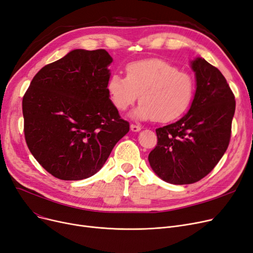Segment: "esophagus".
<instances>
[{
  "instance_id": "34e87169",
  "label": "esophagus",
  "mask_w": 253,
  "mask_h": 253,
  "mask_svg": "<svg viewBox=\"0 0 253 253\" xmlns=\"http://www.w3.org/2000/svg\"><path fill=\"white\" fill-rule=\"evenodd\" d=\"M130 129H131V131H133V132H138V131L141 129L139 126H137V125H133V124H131L130 125Z\"/></svg>"
}]
</instances>
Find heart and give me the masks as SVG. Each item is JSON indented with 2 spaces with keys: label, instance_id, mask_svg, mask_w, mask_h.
<instances>
[{
  "label": "heart",
  "instance_id": "1",
  "mask_svg": "<svg viewBox=\"0 0 253 253\" xmlns=\"http://www.w3.org/2000/svg\"><path fill=\"white\" fill-rule=\"evenodd\" d=\"M107 91L114 106L126 111L139 95L140 104L131 114L136 120L167 123L177 120L189 108L194 95V81L188 73L160 59L130 63L126 78L113 74Z\"/></svg>",
  "mask_w": 253,
  "mask_h": 253
}]
</instances>
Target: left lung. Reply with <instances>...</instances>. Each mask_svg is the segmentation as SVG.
Returning a JSON list of instances; mask_svg holds the SVG:
<instances>
[{
    "instance_id": "obj_1",
    "label": "left lung",
    "mask_w": 253,
    "mask_h": 253,
    "mask_svg": "<svg viewBox=\"0 0 253 253\" xmlns=\"http://www.w3.org/2000/svg\"><path fill=\"white\" fill-rule=\"evenodd\" d=\"M196 90L189 111L175 123L156 129L150 166L160 179L192 184L210 172L228 147L235 96L222 73L203 58L190 62Z\"/></svg>"
}]
</instances>
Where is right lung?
Wrapping results in <instances>:
<instances>
[{
    "instance_id": "obj_1",
    "label": "right lung",
    "mask_w": 253,
    "mask_h": 253,
    "mask_svg": "<svg viewBox=\"0 0 253 253\" xmlns=\"http://www.w3.org/2000/svg\"><path fill=\"white\" fill-rule=\"evenodd\" d=\"M112 62L105 49H73L32 80L23 99L25 137L53 177H92L128 133L107 91Z\"/></svg>"
}]
</instances>
